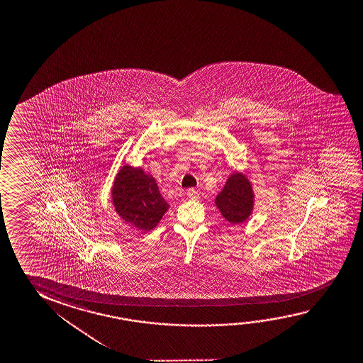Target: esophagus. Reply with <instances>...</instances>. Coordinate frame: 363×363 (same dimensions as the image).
I'll list each match as a JSON object with an SVG mask.
<instances>
[{
  "mask_svg": "<svg viewBox=\"0 0 363 363\" xmlns=\"http://www.w3.org/2000/svg\"><path fill=\"white\" fill-rule=\"evenodd\" d=\"M186 195H187V197L190 199V200H197L199 199V192H197L196 190H194V189H190V190H187V192H186Z\"/></svg>",
  "mask_w": 363,
  "mask_h": 363,
  "instance_id": "34e87169",
  "label": "esophagus"
}]
</instances>
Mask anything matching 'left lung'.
Returning a JSON list of instances; mask_svg holds the SVG:
<instances>
[{"label": "left lung", "mask_w": 363, "mask_h": 363, "mask_svg": "<svg viewBox=\"0 0 363 363\" xmlns=\"http://www.w3.org/2000/svg\"><path fill=\"white\" fill-rule=\"evenodd\" d=\"M253 190L243 173H233L226 181L224 189L215 199V203L221 215L230 224L243 223L250 218L253 210Z\"/></svg>", "instance_id": "left-lung-1"}]
</instances>
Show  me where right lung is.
Wrapping results in <instances>:
<instances>
[{
  "mask_svg": "<svg viewBox=\"0 0 363 363\" xmlns=\"http://www.w3.org/2000/svg\"><path fill=\"white\" fill-rule=\"evenodd\" d=\"M111 194L116 213L138 230L155 229L169 208L155 179L140 167H123L116 174Z\"/></svg>",
  "mask_w": 363,
  "mask_h": 363,
  "instance_id": "add662e5",
  "label": "right lung"
}]
</instances>
